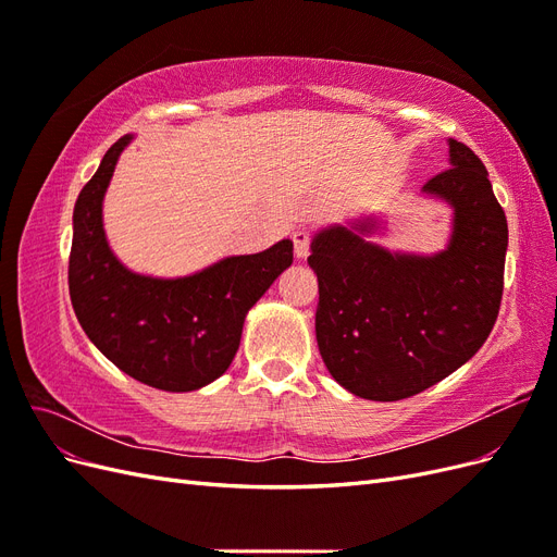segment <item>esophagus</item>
Masks as SVG:
<instances>
[{"mask_svg":"<svg viewBox=\"0 0 557 557\" xmlns=\"http://www.w3.org/2000/svg\"><path fill=\"white\" fill-rule=\"evenodd\" d=\"M293 246H295V256L299 260H305L309 256V246H311V232L307 227H299L293 232Z\"/></svg>","mask_w":557,"mask_h":557,"instance_id":"34e87169","label":"esophagus"}]
</instances>
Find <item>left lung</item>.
<instances>
[{
	"label": "left lung",
	"instance_id": "1",
	"mask_svg": "<svg viewBox=\"0 0 557 557\" xmlns=\"http://www.w3.org/2000/svg\"><path fill=\"white\" fill-rule=\"evenodd\" d=\"M420 193L453 209L440 252L369 242L376 215L311 239L318 350L332 379L364 399L397 401L440 383L483 346L499 313L509 227L483 162L448 139V170Z\"/></svg>",
	"mask_w": 557,
	"mask_h": 557
}]
</instances>
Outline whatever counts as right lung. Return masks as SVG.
<instances>
[{
  "instance_id": "add662e5",
  "label": "right lung",
  "mask_w": 557,
  "mask_h": 557,
  "mask_svg": "<svg viewBox=\"0 0 557 557\" xmlns=\"http://www.w3.org/2000/svg\"><path fill=\"white\" fill-rule=\"evenodd\" d=\"M117 139L74 207L70 295L88 339L132 379L166 393L199 391L227 372L246 313L293 264V242L230 256L188 276L127 269L109 246L104 195L123 150Z\"/></svg>"
}]
</instances>
